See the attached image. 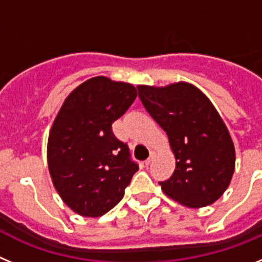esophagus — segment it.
I'll return each instance as SVG.
<instances>
[{
	"label": "esophagus",
	"mask_w": 262,
	"mask_h": 262,
	"mask_svg": "<svg viewBox=\"0 0 262 262\" xmlns=\"http://www.w3.org/2000/svg\"><path fill=\"white\" fill-rule=\"evenodd\" d=\"M155 155H157V152H155L154 150H151V151H150V157H148L147 159L145 160V164H146V166H148V164L151 163L152 159H154V158H155Z\"/></svg>",
	"instance_id": "obj_1"
}]
</instances>
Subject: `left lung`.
Returning <instances> with one entry per match:
<instances>
[{"label":"left lung","mask_w":262,"mask_h":262,"mask_svg":"<svg viewBox=\"0 0 262 262\" xmlns=\"http://www.w3.org/2000/svg\"><path fill=\"white\" fill-rule=\"evenodd\" d=\"M146 111L168 136L176 168L162 190L188 207H204L225 193L235 171L227 126L206 95L188 82L164 87L140 84Z\"/></svg>","instance_id":"8db88e82"}]
</instances>
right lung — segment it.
I'll list each match as a JSON object with an SVG mask.
<instances>
[{"label": "right lung", "instance_id": "add662e5", "mask_svg": "<svg viewBox=\"0 0 262 262\" xmlns=\"http://www.w3.org/2000/svg\"><path fill=\"white\" fill-rule=\"evenodd\" d=\"M136 98L133 84L100 75L75 87L58 111L48 137V168L62 201L79 215L110 211L138 171L128 145L112 132Z\"/></svg>", "mask_w": 262, "mask_h": 262}]
</instances>
